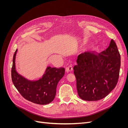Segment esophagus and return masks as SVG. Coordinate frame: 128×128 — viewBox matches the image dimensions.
Segmentation results:
<instances>
[{
	"mask_svg": "<svg viewBox=\"0 0 128 128\" xmlns=\"http://www.w3.org/2000/svg\"><path fill=\"white\" fill-rule=\"evenodd\" d=\"M66 70L67 72H72V64H69L68 66L66 68Z\"/></svg>",
	"mask_w": 128,
	"mask_h": 128,
	"instance_id": "obj_1",
	"label": "esophagus"
}]
</instances>
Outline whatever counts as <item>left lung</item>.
Masks as SVG:
<instances>
[{
  "label": "left lung",
  "instance_id": "8db88e82",
  "mask_svg": "<svg viewBox=\"0 0 128 128\" xmlns=\"http://www.w3.org/2000/svg\"><path fill=\"white\" fill-rule=\"evenodd\" d=\"M74 66L76 88L80 97L86 101H97L106 96L118 83L121 56L112 40L108 48L100 53L80 54Z\"/></svg>",
  "mask_w": 128,
  "mask_h": 128
}]
</instances>
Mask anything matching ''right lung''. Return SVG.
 Here are the masks:
<instances>
[{
	"mask_svg": "<svg viewBox=\"0 0 128 128\" xmlns=\"http://www.w3.org/2000/svg\"><path fill=\"white\" fill-rule=\"evenodd\" d=\"M15 52L11 70L12 80L21 96L28 101L39 104H46L51 102L56 95L58 82L65 73L63 67L57 68L48 67L42 78L36 81H30L21 76L15 70Z\"/></svg>",
	"mask_w": 128,
	"mask_h": 128,
	"instance_id": "add662e5",
	"label": "right lung"
}]
</instances>
